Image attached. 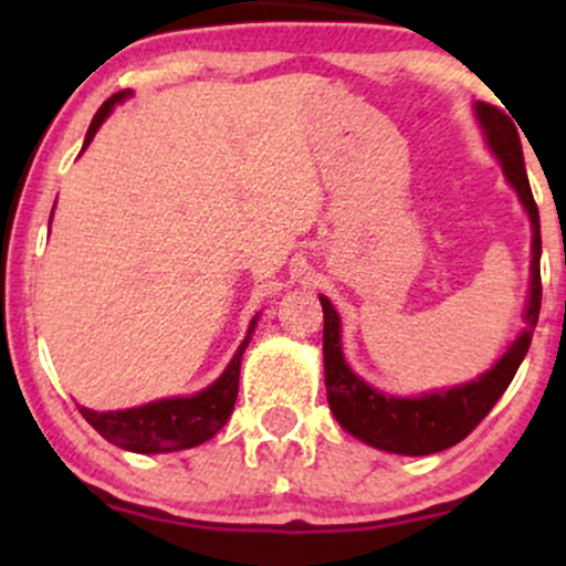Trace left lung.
Masks as SVG:
<instances>
[{
    "mask_svg": "<svg viewBox=\"0 0 566 566\" xmlns=\"http://www.w3.org/2000/svg\"><path fill=\"white\" fill-rule=\"evenodd\" d=\"M476 114L490 148L503 165L505 178L516 188L532 220V282L527 314H524L527 329L516 337L509 354L479 380L465 382L452 391L426 394L420 399H396V396L375 391L350 373L340 350V319H337L333 303L327 297H319L324 311V382H327L329 409L348 433L386 452L431 454L469 437L511 386L513 375L527 356L532 329L541 316V216H537L527 170H524L522 140H518L516 125L497 106L476 103Z\"/></svg>",
    "mask_w": 566,
    "mask_h": 566,
    "instance_id": "1",
    "label": "left lung"
}]
</instances>
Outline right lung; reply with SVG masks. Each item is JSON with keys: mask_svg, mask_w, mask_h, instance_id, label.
I'll return each mask as SVG.
<instances>
[{"mask_svg": "<svg viewBox=\"0 0 566 566\" xmlns=\"http://www.w3.org/2000/svg\"><path fill=\"white\" fill-rule=\"evenodd\" d=\"M125 95L127 93H116L97 108L93 122H90L84 148H87L90 140L95 138L97 127H101L103 119L112 114L116 103L125 101ZM252 329H255V319H252L250 329H247V337L237 354H233L226 373L201 394L188 396V399L151 401V405L119 409V412H95V409L80 407L82 418L87 420L103 439L112 441V444L140 454L178 452L212 439L233 412V401H237L239 394V367H242V354L247 343H250Z\"/></svg>", "mask_w": 566, "mask_h": 566, "instance_id": "add662e5", "label": "right lung"}]
</instances>
